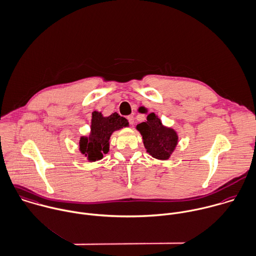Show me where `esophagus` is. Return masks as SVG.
Here are the masks:
<instances>
[{
    "label": "esophagus",
    "mask_w": 256,
    "mask_h": 256,
    "mask_svg": "<svg viewBox=\"0 0 256 256\" xmlns=\"http://www.w3.org/2000/svg\"><path fill=\"white\" fill-rule=\"evenodd\" d=\"M127 119H128V121H129V124H130V125H133V124H134V117H133L132 115L127 116Z\"/></svg>",
    "instance_id": "34e87169"
}]
</instances>
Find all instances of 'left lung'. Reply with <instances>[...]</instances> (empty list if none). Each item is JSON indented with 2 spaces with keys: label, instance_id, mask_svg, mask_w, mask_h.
<instances>
[{
  "label": "left lung",
  "instance_id": "1",
  "mask_svg": "<svg viewBox=\"0 0 256 256\" xmlns=\"http://www.w3.org/2000/svg\"><path fill=\"white\" fill-rule=\"evenodd\" d=\"M140 131L144 146L152 157L159 160H167L174 150L178 143L176 133L162 125L161 120L151 113L147 117V121L137 125Z\"/></svg>",
  "mask_w": 256,
  "mask_h": 256
}]
</instances>
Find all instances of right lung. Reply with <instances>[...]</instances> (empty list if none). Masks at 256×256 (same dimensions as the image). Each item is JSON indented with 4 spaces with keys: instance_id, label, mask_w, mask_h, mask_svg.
Instances as JSON below:
<instances>
[{
    "instance_id": "1",
    "label": "right lung",
    "mask_w": 256,
    "mask_h": 256,
    "mask_svg": "<svg viewBox=\"0 0 256 256\" xmlns=\"http://www.w3.org/2000/svg\"><path fill=\"white\" fill-rule=\"evenodd\" d=\"M128 120L118 113L103 117L100 112L94 111L91 119V133L89 137H82L80 148L89 161H96L103 158V154L109 151V139L115 130L127 127Z\"/></svg>"
}]
</instances>
